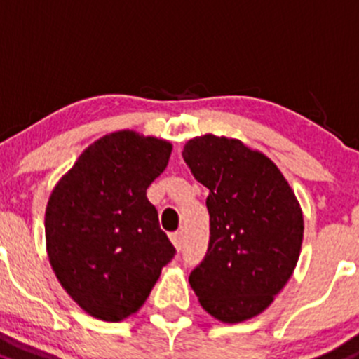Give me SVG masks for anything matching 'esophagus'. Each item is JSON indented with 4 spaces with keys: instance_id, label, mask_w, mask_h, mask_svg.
Segmentation results:
<instances>
[{
    "instance_id": "esophagus-1",
    "label": "esophagus",
    "mask_w": 359,
    "mask_h": 359,
    "mask_svg": "<svg viewBox=\"0 0 359 359\" xmlns=\"http://www.w3.org/2000/svg\"><path fill=\"white\" fill-rule=\"evenodd\" d=\"M170 240H172V243L175 245L177 250H180V247H182V231H175L170 235Z\"/></svg>"
}]
</instances>
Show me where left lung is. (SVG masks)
<instances>
[{
	"label": "left lung",
	"instance_id": "left-lung-1",
	"mask_svg": "<svg viewBox=\"0 0 359 359\" xmlns=\"http://www.w3.org/2000/svg\"><path fill=\"white\" fill-rule=\"evenodd\" d=\"M194 179L208 187L210 242L189 276L201 307L242 323L270 307L294 272L304 214L276 163L236 138L203 135L184 145Z\"/></svg>",
	"mask_w": 359,
	"mask_h": 359
}]
</instances>
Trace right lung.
<instances>
[{
  "label": "right lung",
  "instance_id": "right-lung-1",
  "mask_svg": "<svg viewBox=\"0 0 359 359\" xmlns=\"http://www.w3.org/2000/svg\"><path fill=\"white\" fill-rule=\"evenodd\" d=\"M170 154L172 144L161 138L114 131L89 145L48 196V261L93 318L119 323L138 312L175 254L147 200Z\"/></svg>",
  "mask_w": 359,
  "mask_h": 359
}]
</instances>
